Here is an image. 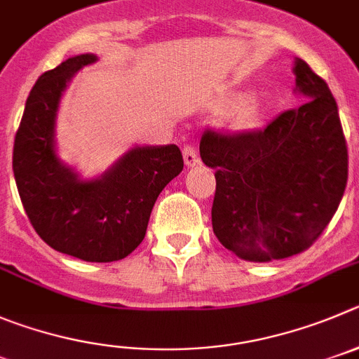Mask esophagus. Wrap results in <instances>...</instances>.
<instances>
[{"label":"esophagus","mask_w":359,"mask_h":359,"mask_svg":"<svg viewBox=\"0 0 359 359\" xmlns=\"http://www.w3.org/2000/svg\"><path fill=\"white\" fill-rule=\"evenodd\" d=\"M182 154H184V163H186L187 168H193V166H196V164L200 163V157H198V154H196L195 147L186 145L184 147Z\"/></svg>","instance_id":"obj_1"}]
</instances>
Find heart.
I'll use <instances>...</instances> for the list:
<instances>
[{"label": "heart", "mask_w": 359, "mask_h": 359, "mask_svg": "<svg viewBox=\"0 0 359 359\" xmlns=\"http://www.w3.org/2000/svg\"><path fill=\"white\" fill-rule=\"evenodd\" d=\"M244 97H237L236 102H243ZM260 116V111H259V106L255 104V100H246V102L243 104L239 108V111H237V123H241V126H253V123L259 120Z\"/></svg>", "instance_id": "obj_1"}]
</instances>
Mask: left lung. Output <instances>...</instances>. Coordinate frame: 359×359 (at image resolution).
I'll use <instances>...</instances> for the list:
<instances>
[{
	"label": "left lung",
	"instance_id": "1",
	"mask_svg": "<svg viewBox=\"0 0 359 359\" xmlns=\"http://www.w3.org/2000/svg\"><path fill=\"white\" fill-rule=\"evenodd\" d=\"M296 92L308 102L260 130L207 129L200 157L216 170L212 230L248 262L310 248L337 212L347 184V143L330 86L297 58Z\"/></svg>",
	"mask_w": 359,
	"mask_h": 359
}]
</instances>
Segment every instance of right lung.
<instances>
[{
	"mask_svg": "<svg viewBox=\"0 0 359 359\" xmlns=\"http://www.w3.org/2000/svg\"><path fill=\"white\" fill-rule=\"evenodd\" d=\"M95 55L65 60L29 92L15 142L13 177L29 223L53 250L85 262H115L147 233L164 186L184 168L177 145L136 147L93 180L79 179L56 156L55 122L62 93Z\"/></svg>",
	"mask_w": 359,
	"mask_h": 359,
	"instance_id": "obj_1",
	"label": "right lung"
}]
</instances>
